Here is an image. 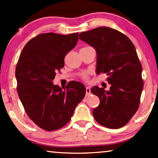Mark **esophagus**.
<instances>
[{"label": "esophagus", "mask_w": 158, "mask_h": 158, "mask_svg": "<svg viewBox=\"0 0 158 158\" xmlns=\"http://www.w3.org/2000/svg\"><path fill=\"white\" fill-rule=\"evenodd\" d=\"M85 91H86V96H89V95L90 94V87H86Z\"/></svg>", "instance_id": "obj_1"}]
</instances>
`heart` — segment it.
I'll list each match as a JSON object with an SVG mask.
<instances>
[{
	"instance_id": "obj_1",
	"label": "heart",
	"mask_w": 158,
	"mask_h": 158,
	"mask_svg": "<svg viewBox=\"0 0 158 158\" xmlns=\"http://www.w3.org/2000/svg\"><path fill=\"white\" fill-rule=\"evenodd\" d=\"M83 78H86V77H87V73H83Z\"/></svg>"
}]
</instances>
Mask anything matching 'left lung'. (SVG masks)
Wrapping results in <instances>:
<instances>
[{
    "mask_svg": "<svg viewBox=\"0 0 158 158\" xmlns=\"http://www.w3.org/2000/svg\"><path fill=\"white\" fill-rule=\"evenodd\" d=\"M79 39L96 49V73H106L109 90L94 86L90 91L100 99L93 111L96 121L110 129L129 122L139 108L143 89L142 64L131 41L109 27L82 32Z\"/></svg>",
    "mask_w": 158,
    "mask_h": 158,
    "instance_id": "obj_1",
    "label": "left lung"
}]
</instances>
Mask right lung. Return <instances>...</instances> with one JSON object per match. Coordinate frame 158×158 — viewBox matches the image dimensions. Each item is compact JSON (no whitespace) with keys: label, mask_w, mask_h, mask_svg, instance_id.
<instances>
[{"label":"right lung","mask_w":158,"mask_h":158,"mask_svg":"<svg viewBox=\"0 0 158 158\" xmlns=\"http://www.w3.org/2000/svg\"><path fill=\"white\" fill-rule=\"evenodd\" d=\"M77 41L78 33L39 34L27 42L19 57L16 68L19 98L29 118L44 130L66 125L85 95L80 82L71 81L63 89L52 83Z\"/></svg>","instance_id":"add662e5"}]
</instances>
